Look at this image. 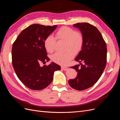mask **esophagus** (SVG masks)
Here are the masks:
<instances>
[{"label":"esophagus","mask_w":120,"mask_h":120,"mask_svg":"<svg viewBox=\"0 0 120 120\" xmlns=\"http://www.w3.org/2000/svg\"><path fill=\"white\" fill-rule=\"evenodd\" d=\"M61 68L62 69V70H63L64 71H66V70H68V68L67 67H63V66H62V67H61Z\"/></svg>","instance_id":"esophagus-1"}]
</instances>
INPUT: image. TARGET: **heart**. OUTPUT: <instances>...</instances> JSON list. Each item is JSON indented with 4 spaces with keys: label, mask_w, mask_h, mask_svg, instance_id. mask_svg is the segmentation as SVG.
Segmentation results:
<instances>
[{
    "label": "heart",
    "mask_w": 120,
    "mask_h": 120,
    "mask_svg": "<svg viewBox=\"0 0 120 120\" xmlns=\"http://www.w3.org/2000/svg\"><path fill=\"white\" fill-rule=\"evenodd\" d=\"M56 38L59 40L66 42L64 53L56 52L52 56L53 62L61 65L68 64L73 58L74 53H78L82 49L83 44V35L81 32L68 26H63L59 28L56 33ZM56 39L52 35L46 38L44 45L47 52L52 53L56 49Z\"/></svg>",
    "instance_id": "b5f03b06"
}]
</instances>
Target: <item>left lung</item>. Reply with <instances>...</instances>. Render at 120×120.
<instances>
[{
	"label": "left lung",
	"instance_id": "1",
	"mask_svg": "<svg viewBox=\"0 0 120 120\" xmlns=\"http://www.w3.org/2000/svg\"><path fill=\"white\" fill-rule=\"evenodd\" d=\"M73 25L81 31L83 44L75 59L80 63L81 66L77 64L71 67L78 72L77 76L70 79L68 83L72 88L82 90L95 85L102 75L107 64V45L101 32L95 26L87 22Z\"/></svg>",
	"mask_w": 120,
	"mask_h": 120
}]
</instances>
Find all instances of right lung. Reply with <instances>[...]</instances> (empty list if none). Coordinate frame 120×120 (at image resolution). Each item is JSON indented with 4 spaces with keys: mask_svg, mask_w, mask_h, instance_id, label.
<instances>
[{
    "mask_svg": "<svg viewBox=\"0 0 120 120\" xmlns=\"http://www.w3.org/2000/svg\"><path fill=\"white\" fill-rule=\"evenodd\" d=\"M57 25L45 26L34 24L25 28L18 36L12 47V66L17 77L29 89L41 90L52 81L54 72L60 70L59 64L48 62L44 41L55 30Z\"/></svg>",
    "mask_w": 120,
    "mask_h": 120,
    "instance_id": "obj_1",
    "label": "right lung"
}]
</instances>
